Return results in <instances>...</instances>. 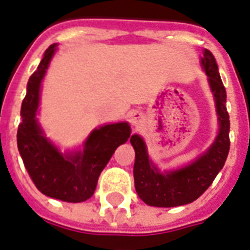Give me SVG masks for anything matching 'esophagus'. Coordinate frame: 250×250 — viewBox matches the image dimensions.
I'll use <instances>...</instances> for the list:
<instances>
[{
  "instance_id": "34e87169",
  "label": "esophagus",
  "mask_w": 250,
  "mask_h": 250,
  "mask_svg": "<svg viewBox=\"0 0 250 250\" xmlns=\"http://www.w3.org/2000/svg\"><path fill=\"white\" fill-rule=\"evenodd\" d=\"M143 114L142 112H139V111H132L131 114H129V123L132 125H139L140 123L143 122Z\"/></svg>"
}]
</instances>
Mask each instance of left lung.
<instances>
[{
    "mask_svg": "<svg viewBox=\"0 0 250 250\" xmlns=\"http://www.w3.org/2000/svg\"><path fill=\"white\" fill-rule=\"evenodd\" d=\"M202 65L208 76L211 90L216 102L219 117V133L205 155L197 161L178 170L160 173L149 161L146 144L138 135L129 142L135 149L133 180L139 198L146 205L156 207H176L191 203L211 186L215 177L224 167L229 152V115L227 111L226 87L223 85L218 64L212 53L205 49Z\"/></svg>",
    "mask_w": 250,
    "mask_h": 250,
    "instance_id": "1",
    "label": "left lung"
}]
</instances>
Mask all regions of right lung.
<instances>
[{
    "instance_id": "obj_1",
    "label": "right lung",
    "mask_w": 250,
    "mask_h": 250,
    "mask_svg": "<svg viewBox=\"0 0 250 250\" xmlns=\"http://www.w3.org/2000/svg\"><path fill=\"white\" fill-rule=\"evenodd\" d=\"M56 51L49 45L38 69L31 74L27 93L22 102L17 144L36 188L47 197L79 203L94 194L98 177L118 146L128 140L131 129L127 123L107 125L94 129L83 152L62 156L47 139L36 122L39 90L45 70Z\"/></svg>"
}]
</instances>
